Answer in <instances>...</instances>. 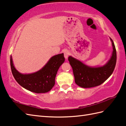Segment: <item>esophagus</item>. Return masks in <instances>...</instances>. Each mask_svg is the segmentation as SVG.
I'll use <instances>...</instances> for the list:
<instances>
[{"label":"esophagus","mask_w":126,"mask_h":126,"mask_svg":"<svg viewBox=\"0 0 126 126\" xmlns=\"http://www.w3.org/2000/svg\"><path fill=\"white\" fill-rule=\"evenodd\" d=\"M69 55H70V53H69V51L66 50V51H64V57L65 58L66 60L67 58H68V57H69Z\"/></svg>","instance_id":"obj_1"}]
</instances>
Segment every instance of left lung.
<instances>
[{
    "instance_id": "obj_1",
    "label": "left lung",
    "mask_w": 126,
    "mask_h": 126,
    "mask_svg": "<svg viewBox=\"0 0 126 126\" xmlns=\"http://www.w3.org/2000/svg\"><path fill=\"white\" fill-rule=\"evenodd\" d=\"M110 40L113 48L112 57L103 66L91 68L71 56L69 57L68 60L72 68L75 83L78 86L84 88L99 86L112 74L116 62V51L113 40L111 39Z\"/></svg>"
}]
</instances>
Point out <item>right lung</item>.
<instances>
[{"label":"right lung","mask_w":126,"mask_h":126,"mask_svg":"<svg viewBox=\"0 0 126 126\" xmlns=\"http://www.w3.org/2000/svg\"><path fill=\"white\" fill-rule=\"evenodd\" d=\"M64 61L63 54L56 55L39 71L25 75L20 74L14 68L11 56L10 64L12 75L20 85L31 92L41 93L48 92L53 87L58 70Z\"/></svg>","instance_id":"add662e5"}]
</instances>
